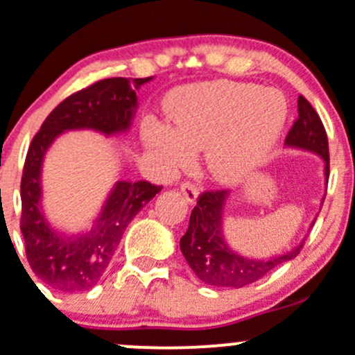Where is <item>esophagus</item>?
Returning <instances> with one entry per match:
<instances>
[{"label": "esophagus", "mask_w": 355, "mask_h": 355, "mask_svg": "<svg viewBox=\"0 0 355 355\" xmlns=\"http://www.w3.org/2000/svg\"><path fill=\"white\" fill-rule=\"evenodd\" d=\"M180 191H182V194H184V198L187 199L189 202H196L199 192H198V187H196L192 182H182Z\"/></svg>", "instance_id": "1"}]
</instances>
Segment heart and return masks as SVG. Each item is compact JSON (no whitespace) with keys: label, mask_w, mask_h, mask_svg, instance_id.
<instances>
[{"label":"heart","mask_w":355,"mask_h":355,"mask_svg":"<svg viewBox=\"0 0 355 355\" xmlns=\"http://www.w3.org/2000/svg\"><path fill=\"white\" fill-rule=\"evenodd\" d=\"M173 128L157 119L144 126L147 147L164 170L187 166L206 147L209 173L234 182L265 159L283 130L286 98L254 83L213 81L175 92L168 104Z\"/></svg>","instance_id":"b5f03b06"}]
</instances>
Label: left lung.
<instances>
[{"instance_id":"1","label":"left lung","mask_w":355,"mask_h":355,"mask_svg":"<svg viewBox=\"0 0 355 355\" xmlns=\"http://www.w3.org/2000/svg\"><path fill=\"white\" fill-rule=\"evenodd\" d=\"M284 144L319 154L326 163V178L329 177L328 135L319 114L304 95L298 97V118L288 132ZM227 194L229 192L225 189L199 194L187 232L180 239V250L202 283L215 288H243L267 276L277 265L297 257L304 243L288 253L267 260L241 257L225 243L222 234V211Z\"/></svg>"}]
</instances>
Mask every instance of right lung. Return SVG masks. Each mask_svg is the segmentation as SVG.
<instances>
[{"label":"right lung","instance_id":"1","mask_svg":"<svg viewBox=\"0 0 355 355\" xmlns=\"http://www.w3.org/2000/svg\"><path fill=\"white\" fill-rule=\"evenodd\" d=\"M153 78H107L69 95L41 125L27 150L20 199V230L33 272L64 293L90 290L101 281L133 216L163 189L147 180H119L90 232L62 236L41 211V164L50 144L65 130L90 128L112 135L126 132L137 107L139 86ZM31 277V276H29Z\"/></svg>","mask_w":355,"mask_h":355}]
</instances>
